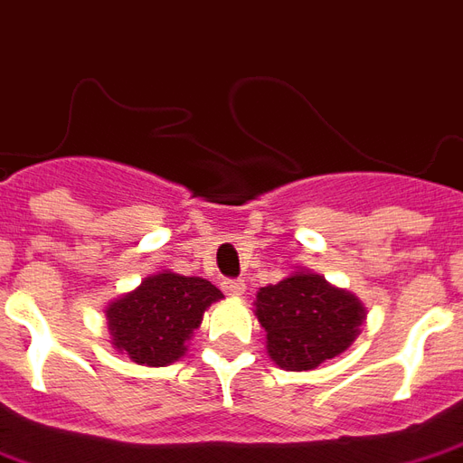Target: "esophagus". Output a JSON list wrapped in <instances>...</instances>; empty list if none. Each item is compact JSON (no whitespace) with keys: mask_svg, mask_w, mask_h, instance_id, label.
Returning a JSON list of instances; mask_svg holds the SVG:
<instances>
[{"mask_svg":"<svg viewBox=\"0 0 463 463\" xmlns=\"http://www.w3.org/2000/svg\"><path fill=\"white\" fill-rule=\"evenodd\" d=\"M222 292L231 297H241L245 294V279H222Z\"/></svg>","mask_w":463,"mask_h":463,"instance_id":"1","label":"esophagus"}]
</instances>
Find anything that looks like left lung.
Segmentation results:
<instances>
[{"mask_svg":"<svg viewBox=\"0 0 463 463\" xmlns=\"http://www.w3.org/2000/svg\"><path fill=\"white\" fill-rule=\"evenodd\" d=\"M255 317L267 331V354L279 368L314 371L354 344L365 307L355 294L299 269L260 289Z\"/></svg>","mask_w":463,"mask_h":463,"instance_id":"8db88e82","label":"left lung"}]
</instances>
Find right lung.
<instances>
[{
  "label": "right lung",
  "instance_id": "right-lung-1",
  "mask_svg": "<svg viewBox=\"0 0 463 463\" xmlns=\"http://www.w3.org/2000/svg\"><path fill=\"white\" fill-rule=\"evenodd\" d=\"M222 299V292L201 277L156 272L132 292L109 301L112 345L139 365L164 368L186 354V341L201 326L203 311Z\"/></svg>",
  "mask_w": 463,
  "mask_h": 463
}]
</instances>
